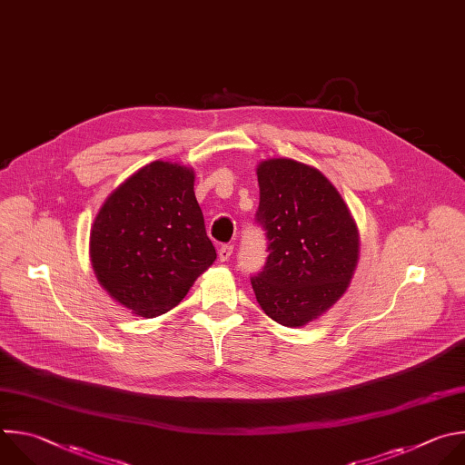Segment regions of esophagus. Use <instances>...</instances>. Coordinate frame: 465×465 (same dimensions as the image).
Instances as JSON below:
<instances>
[{"label":"esophagus","mask_w":465,"mask_h":465,"mask_svg":"<svg viewBox=\"0 0 465 465\" xmlns=\"http://www.w3.org/2000/svg\"><path fill=\"white\" fill-rule=\"evenodd\" d=\"M218 256H220V262H227L232 256V245H222L218 249Z\"/></svg>","instance_id":"1"}]
</instances>
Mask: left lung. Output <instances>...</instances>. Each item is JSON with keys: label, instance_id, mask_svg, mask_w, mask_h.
Segmentation results:
<instances>
[{"label": "left lung", "instance_id": "obj_1", "mask_svg": "<svg viewBox=\"0 0 465 465\" xmlns=\"http://www.w3.org/2000/svg\"><path fill=\"white\" fill-rule=\"evenodd\" d=\"M258 223L267 262L251 278L263 313L286 328L324 315L348 290L359 260V231L331 181L315 166L271 157L256 166Z\"/></svg>", "mask_w": 465, "mask_h": 465}]
</instances>
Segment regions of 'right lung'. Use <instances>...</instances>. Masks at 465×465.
Wrapping results in <instances>:
<instances>
[{
	"mask_svg": "<svg viewBox=\"0 0 465 465\" xmlns=\"http://www.w3.org/2000/svg\"><path fill=\"white\" fill-rule=\"evenodd\" d=\"M194 179L191 166L152 161L119 184L91 225L99 284L139 317L170 312L216 260Z\"/></svg>",
	"mask_w": 465,
	"mask_h": 465,
	"instance_id": "add662e5",
	"label": "right lung"
}]
</instances>
